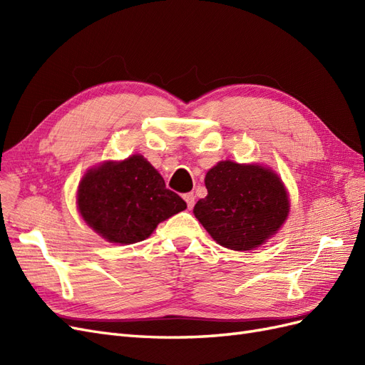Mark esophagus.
<instances>
[{
	"instance_id": "esophagus-1",
	"label": "esophagus",
	"mask_w": 365,
	"mask_h": 365,
	"mask_svg": "<svg viewBox=\"0 0 365 365\" xmlns=\"http://www.w3.org/2000/svg\"><path fill=\"white\" fill-rule=\"evenodd\" d=\"M184 201L187 202V207L193 208V205H195V195L193 193H185L184 195Z\"/></svg>"
}]
</instances>
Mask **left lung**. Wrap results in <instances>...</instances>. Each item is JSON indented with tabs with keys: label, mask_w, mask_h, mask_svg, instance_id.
Listing matches in <instances>:
<instances>
[{
	"label": "left lung",
	"mask_w": 365,
	"mask_h": 365,
	"mask_svg": "<svg viewBox=\"0 0 365 365\" xmlns=\"http://www.w3.org/2000/svg\"><path fill=\"white\" fill-rule=\"evenodd\" d=\"M207 196L193 213L219 245L236 251L260 247L289 215L282 180L260 164L219 161L205 175Z\"/></svg>",
	"instance_id": "1"
}]
</instances>
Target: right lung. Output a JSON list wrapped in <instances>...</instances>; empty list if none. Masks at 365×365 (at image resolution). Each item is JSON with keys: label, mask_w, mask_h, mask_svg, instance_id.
Returning a JSON list of instances; mask_svg holds the SVG:
<instances>
[{"label": "right lung", "mask_w": 365, "mask_h": 365, "mask_svg": "<svg viewBox=\"0 0 365 365\" xmlns=\"http://www.w3.org/2000/svg\"><path fill=\"white\" fill-rule=\"evenodd\" d=\"M77 208L98 236L129 245L148 239L160 222L187 204L165 187L146 158L132 155L88 170L77 190Z\"/></svg>", "instance_id": "right-lung-1"}]
</instances>
